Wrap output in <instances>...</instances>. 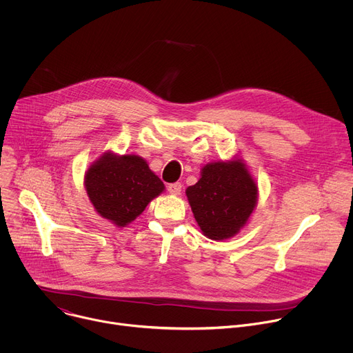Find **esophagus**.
Wrapping results in <instances>:
<instances>
[{"mask_svg":"<svg viewBox=\"0 0 353 353\" xmlns=\"http://www.w3.org/2000/svg\"><path fill=\"white\" fill-rule=\"evenodd\" d=\"M181 183H172V184H169L168 185V191L170 192V194H174V195H179L180 192H181Z\"/></svg>","mask_w":353,"mask_h":353,"instance_id":"obj_1","label":"esophagus"}]
</instances>
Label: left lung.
I'll use <instances>...</instances> for the list:
<instances>
[{"label":"left lung","instance_id":"obj_1","mask_svg":"<svg viewBox=\"0 0 353 353\" xmlns=\"http://www.w3.org/2000/svg\"><path fill=\"white\" fill-rule=\"evenodd\" d=\"M185 194L198 226L212 240L239 233L257 204V184L240 159L207 165Z\"/></svg>","mask_w":353,"mask_h":353}]
</instances>
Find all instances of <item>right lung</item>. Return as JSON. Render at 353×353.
<instances>
[{
  "instance_id": "1",
  "label": "right lung",
  "mask_w": 353,
  "mask_h": 353,
  "mask_svg": "<svg viewBox=\"0 0 353 353\" xmlns=\"http://www.w3.org/2000/svg\"><path fill=\"white\" fill-rule=\"evenodd\" d=\"M85 187L94 210L117 226L134 221L165 190L142 158L113 154L103 155L88 169Z\"/></svg>"
}]
</instances>
